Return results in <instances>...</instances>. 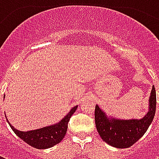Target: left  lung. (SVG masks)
Masks as SVG:
<instances>
[{
	"instance_id": "obj_1",
	"label": "left lung",
	"mask_w": 159,
	"mask_h": 159,
	"mask_svg": "<svg viewBox=\"0 0 159 159\" xmlns=\"http://www.w3.org/2000/svg\"><path fill=\"white\" fill-rule=\"evenodd\" d=\"M156 104V91L153 85L149 100V111L140 120L108 119L105 112L96 105L94 110V120L100 137L108 145L117 148L131 147L147 132L153 120Z\"/></svg>"
}]
</instances>
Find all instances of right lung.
Here are the masks:
<instances>
[{"label": "right lung", "mask_w": 159, "mask_h": 159, "mask_svg": "<svg viewBox=\"0 0 159 159\" xmlns=\"http://www.w3.org/2000/svg\"><path fill=\"white\" fill-rule=\"evenodd\" d=\"M76 108H77V106L73 107L72 109L70 111L69 113L59 123L52 125V126L44 127L39 129L24 132V131L16 129L13 128V126L8 123L10 127L12 128V129L13 130V132L20 139L25 141L26 143L37 149H46V148L55 146L56 144L59 143L62 140L67 131L68 123L72 114L76 111Z\"/></svg>", "instance_id": "right-lung-1"}]
</instances>
